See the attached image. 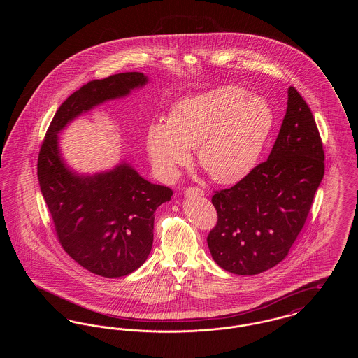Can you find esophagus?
<instances>
[{
	"mask_svg": "<svg viewBox=\"0 0 358 358\" xmlns=\"http://www.w3.org/2000/svg\"><path fill=\"white\" fill-rule=\"evenodd\" d=\"M185 196L187 197H192V196L201 197V196H204V190H201L200 187H187L185 190Z\"/></svg>",
	"mask_w": 358,
	"mask_h": 358,
	"instance_id": "esophagus-1",
	"label": "esophagus"
}]
</instances>
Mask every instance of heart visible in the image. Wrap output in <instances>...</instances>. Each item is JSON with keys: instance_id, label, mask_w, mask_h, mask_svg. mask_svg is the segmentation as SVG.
I'll use <instances>...</instances> for the list:
<instances>
[{"instance_id": "obj_1", "label": "heart", "mask_w": 358, "mask_h": 358, "mask_svg": "<svg viewBox=\"0 0 358 358\" xmlns=\"http://www.w3.org/2000/svg\"><path fill=\"white\" fill-rule=\"evenodd\" d=\"M273 127V107L263 96L222 85L174 103L166 122L150 123L146 152L157 174L173 180L196 149L212 180L229 185L255 169Z\"/></svg>"}]
</instances>
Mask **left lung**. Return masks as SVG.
Wrapping results in <instances>:
<instances>
[{
	"instance_id": "obj_1",
	"label": "left lung",
	"mask_w": 358,
	"mask_h": 358,
	"mask_svg": "<svg viewBox=\"0 0 358 358\" xmlns=\"http://www.w3.org/2000/svg\"><path fill=\"white\" fill-rule=\"evenodd\" d=\"M287 96L268 159L212 197L219 220L206 241L213 260L228 273L256 275L289 255L324 178V149L315 120L294 87Z\"/></svg>"
}]
</instances>
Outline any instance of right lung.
Listing matches in <instances>:
<instances>
[{"instance_id": "obj_1", "label": "right lung", "mask_w": 358, "mask_h": 358, "mask_svg": "<svg viewBox=\"0 0 358 358\" xmlns=\"http://www.w3.org/2000/svg\"><path fill=\"white\" fill-rule=\"evenodd\" d=\"M148 83L141 72H123L83 85L56 111L38 154V184L64 251L104 278L126 276L146 262L154 212L171 201L173 192L145 180L126 159L107 171H75L63 157L59 134L95 107Z\"/></svg>"}]
</instances>
